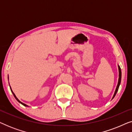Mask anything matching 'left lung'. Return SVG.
<instances>
[{
    "label": "left lung",
    "instance_id": "obj_1",
    "mask_svg": "<svg viewBox=\"0 0 132 132\" xmlns=\"http://www.w3.org/2000/svg\"><path fill=\"white\" fill-rule=\"evenodd\" d=\"M118 70H119V79H118V85H117V86L116 89H115V93H114V94H113V97H112V98H114V97L115 96V95H116L117 91H118V88H119V86H120V84H121V68H120V66H118Z\"/></svg>",
    "mask_w": 132,
    "mask_h": 132
}]
</instances>
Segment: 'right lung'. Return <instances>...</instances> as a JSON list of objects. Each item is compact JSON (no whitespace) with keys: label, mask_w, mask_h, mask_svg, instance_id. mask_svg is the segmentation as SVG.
<instances>
[{"label":"right lung","mask_w":132,"mask_h":132,"mask_svg":"<svg viewBox=\"0 0 132 132\" xmlns=\"http://www.w3.org/2000/svg\"><path fill=\"white\" fill-rule=\"evenodd\" d=\"M10 88H11V87H10ZM11 91H12V94H13V95H14V97H15V99H16V100H17L18 101V102H19V103H21V104H22L23 106H28V105H26V104H24V103H22V102H20V100H19V99H18V98H17V97H16V96H15V94H14V93H13V92H12V89H11Z\"/></svg>","instance_id":"1"}]
</instances>
